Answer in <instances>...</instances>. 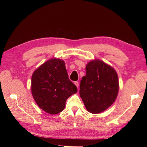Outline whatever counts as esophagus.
Instances as JSON below:
<instances>
[{
  "label": "esophagus",
  "instance_id": "34e87169",
  "mask_svg": "<svg viewBox=\"0 0 147 147\" xmlns=\"http://www.w3.org/2000/svg\"><path fill=\"white\" fill-rule=\"evenodd\" d=\"M74 84H75V85H76V86L78 88V86H79V83H78V82H77V81L75 82H74Z\"/></svg>",
  "mask_w": 147,
  "mask_h": 147
}]
</instances>
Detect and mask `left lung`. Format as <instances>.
<instances>
[{
	"label": "left lung",
	"instance_id": "1",
	"mask_svg": "<svg viewBox=\"0 0 147 147\" xmlns=\"http://www.w3.org/2000/svg\"><path fill=\"white\" fill-rule=\"evenodd\" d=\"M119 90L118 75L112 67L96 59L86 67L80 85V96L88 112L99 113L116 99Z\"/></svg>",
	"mask_w": 147,
	"mask_h": 147
}]
</instances>
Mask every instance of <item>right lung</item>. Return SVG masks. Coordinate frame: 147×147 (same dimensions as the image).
Returning a JSON list of instances; mask_svg holds the SVG:
<instances>
[{
    "mask_svg": "<svg viewBox=\"0 0 147 147\" xmlns=\"http://www.w3.org/2000/svg\"><path fill=\"white\" fill-rule=\"evenodd\" d=\"M31 91L39 107L55 115L64 110L66 100L77 92V88L69 80L64 62L55 58L34 71Z\"/></svg>",
    "mask_w": 147,
    "mask_h": 147,
    "instance_id": "obj_1",
    "label": "right lung"
}]
</instances>
